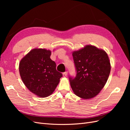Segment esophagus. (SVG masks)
I'll use <instances>...</instances> for the list:
<instances>
[{"mask_svg":"<svg viewBox=\"0 0 130 130\" xmlns=\"http://www.w3.org/2000/svg\"><path fill=\"white\" fill-rule=\"evenodd\" d=\"M67 74H68V72H64L63 73V77L67 76Z\"/></svg>","mask_w":130,"mask_h":130,"instance_id":"1","label":"esophagus"}]
</instances>
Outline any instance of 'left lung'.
I'll return each instance as SVG.
<instances>
[{"instance_id": "left-lung-1", "label": "left lung", "mask_w": 130, "mask_h": 130, "mask_svg": "<svg viewBox=\"0 0 130 130\" xmlns=\"http://www.w3.org/2000/svg\"><path fill=\"white\" fill-rule=\"evenodd\" d=\"M76 76H69L75 95L84 99H91L100 93L111 71L109 58L104 50L88 45L73 53Z\"/></svg>"}]
</instances>
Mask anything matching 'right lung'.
Instances as JSON below:
<instances>
[{"instance_id": "obj_1", "label": "right lung", "mask_w": 130, "mask_h": 130, "mask_svg": "<svg viewBox=\"0 0 130 130\" xmlns=\"http://www.w3.org/2000/svg\"><path fill=\"white\" fill-rule=\"evenodd\" d=\"M51 51L45 49H34L19 62V73L23 83L39 97L51 95L62 76L56 70V63L51 60Z\"/></svg>"}]
</instances>
